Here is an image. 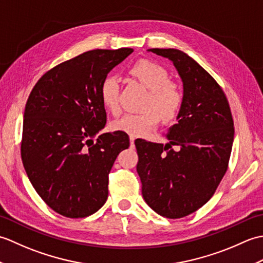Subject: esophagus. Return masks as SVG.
Listing matches in <instances>:
<instances>
[{
  "label": "esophagus",
  "mask_w": 263,
  "mask_h": 263,
  "mask_svg": "<svg viewBox=\"0 0 263 263\" xmlns=\"http://www.w3.org/2000/svg\"><path fill=\"white\" fill-rule=\"evenodd\" d=\"M135 140H136V137H130V143H131V147L135 146Z\"/></svg>",
  "instance_id": "34e87169"
}]
</instances>
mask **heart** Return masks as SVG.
<instances>
[{"label":"heart","mask_w":263,"mask_h":263,"mask_svg":"<svg viewBox=\"0 0 263 263\" xmlns=\"http://www.w3.org/2000/svg\"><path fill=\"white\" fill-rule=\"evenodd\" d=\"M130 74L146 87L149 95L144 102V110L138 114H125L111 122L115 131L127 133L132 137L146 136L158 124L163 115L171 119L180 110L183 92L176 82L171 81L168 72L153 61L140 60L133 64ZM99 98L104 107L111 114H117L119 106V80L116 77H105L99 87Z\"/></svg>","instance_id":"1"}]
</instances>
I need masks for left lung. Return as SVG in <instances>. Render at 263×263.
I'll return each instance as SVG.
<instances>
[{
    "mask_svg": "<svg viewBox=\"0 0 263 263\" xmlns=\"http://www.w3.org/2000/svg\"><path fill=\"white\" fill-rule=\"evenodd\" d=\"M148 52L174 64L183 82V103L177 123L166 133L168 143L135 141L137 172L147 204L176 219L197 211L214 195L228 167L234 122L222 89L192 58L174 48ZM172 145L180 149L175 152Z\"/></svg>",
    "mask_w": 263,
    "mask_h": 263,
    "instance_id": "left-lung-1",
    "label": "left lung"
}]
</instances>
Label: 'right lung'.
<instances>
[{
  "label": "right lung",
  "instance_id": "right-lung-1",
  "mask_svg": "<svg viewBox=\"0 0 263 263\" xmlns=\"http://www.w3.org/2000/svg\"><path fill=\"white\" fill-rule=\"evenodd\" d=\"M132 48L93 49L47 71L27 100L21 158L33 189L58 214L85 218L108 197V174L124 132L102 133L106 111L99 87Z\"/></svg>",
  "mask_w": 263,
  "mask_h": 263
}]
</instances>
